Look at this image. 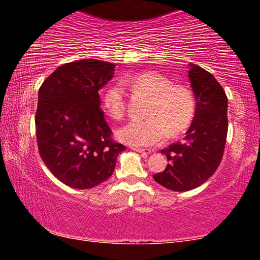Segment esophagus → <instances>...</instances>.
Here are the masks:
<instances>
[{"label":"esophagus","mask_w":260,"mask_h":260,"mask_svg":"<svg viewBox=\"0 0 260 260\" xmlns=\"http://www.w3.org/2000/svg\"><path fill=\"white\" fill-rule=\"evenodd\" d=\"M133 150H134V151H136V152L141 153V155H142L143 157H147L148 155H150V153H151V150H149V149H140V148H133Z\"/></svg>","instance_id":"34e87169"}]
</instances>
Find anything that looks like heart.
<instances>
[{
	"mask_svg": "<svg viewBox=\"0 0 260 260\" xmlns=\"http://www.w3.org/2000/svg\"><path fill=\"white\" fill-rule=\"evenodd\" d=\"M132 86L151 96L147 110L149 118L132 120L117 131L121 142L134 147H151L161 143L169 135L187 128L195 112L191 91L181 85H172L169 78L158 72H142L122 79ZM103 105L109 116L120 119L125 113V91L121 83H116L105 91Z\"/></svg>",
	"mask_w": 260,
	"mask_h": 260,
	"instance_id": "obj_1",
	"label": "heart"
}]
</instances>
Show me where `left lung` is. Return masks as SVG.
I'll return each mask as SVG.
<instances>
[{
  "label": "left lung",
  "instance_id": "1",
  "mask_svg": "<svg viewBox=\"0 0 260 260\" xmlns=\"http://www.w3.org/2000/svg\"><path fill=\"white\" fill-rule=\"evenodd\" d=\"M188 78L195 96V114L183 141L161 150L169 164L153 179L173 191L200 187L218 169L227 138L228 100L212 74L188 64Z\"/></svg>",
  "mask_w": 260,
  "mask_h": 260
}]
</instances>
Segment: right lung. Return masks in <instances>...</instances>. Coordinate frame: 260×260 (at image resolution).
Returning a JSON list of instances; mask_svg holds the SVG:
<instances>
[{
	"instance_id": "add662e5",
	"label": "right lung",
	"mask_w": 260,
	"mask_h": 260,
	"mask_svg": "<svg viewBox=\"0 0 260 260\" xmlns=\"http://www.w3.org/2000/svg\"><path fill=\"white\" fill-rule=\"evenodd\" d=\"M114 64L81 59L57 68L39 89L35 114L39 152L50 172L69 187L89 189L111 177L125 146L111 139L99 90Z\"/></svg>"
}]
</instances>
